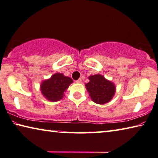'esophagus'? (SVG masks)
<instances>
[{"instance_id": "esophagus-1", "label": "esophagus", "mask_w": 158, "mask_h": 158, "mask_svg": "<svg viewBox=\"0 0 158 158\" xmlns=\"http://www.w3.org/2000/svg\"><path fill=\"white\" fill-rule=\"evenodd\" d=\"M76 82H77V83H81V82H82V79H81V78H79V79L77 80V81H76Z\"/></svg>"}]
</instances>
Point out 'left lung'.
Here are the masks:
<instances>
[{
  "label": "left lung",
  "instance_id": "1",
  "mask_svg": "<svg viewBox=\"0 0 158 158\" xmlns=\"http://www.w3.org/2000/svg\"><path fill=\"white\" fill-rule=\"evenodd\" d=\"M89 82L85 86L93 102L103 104L112 99L115 92L114 84L99 74L89 76Z\"/></svg>",
  "mask_w": 158,
  "mask_h": 158
}]
</instances>
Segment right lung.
<instances>
[{
  "label": "right lung",
  "mask_w": 158,
  "mask_h": 158,
  "mask_svg": "<svg viewBox=\"0 0 158 158\" xmlns=\"http://www.w3.org/2000/svg\"><path fill=\"white\" fill-rule=\"evenodd\" d=\"M73 82L71 77L64 76L62 73H55L41 84V92L44 97L51 102L60 100L64 96V92L70 84Z\"/></svg>",
  "instance_id": "obj_1"
}]
</instances>
